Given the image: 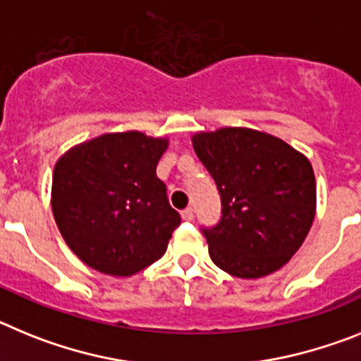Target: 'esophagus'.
Instances as JSON below:
<instances>
[{
    "label": "esophagus",
    "mask_w": 361,
    "mask_h": 361,
    "mask_svg": "<svg viewBox=\"0 0 361 361\" xmlns=\"http://www.w3.org/2000/svg\"><path fill=\"white\" fill-rule=\"evenodd\" d=\"M181 218H183L185 221H190V219L194 218V211H192V209H190V207H187V209H185V211L181 212Z\"/></svg>",
    "instance_id": "obj_1"
}]
</instances>
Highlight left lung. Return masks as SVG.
<instances>
[{
	"label": "left lung",
	"mask_w": 361,
	"mask_h": 361,
	"mask_svg": "<svg viewBox=\"0 0 361 361\" xmlns=\"http://www.w3.org/2000/svg\"><path fill=\"white\" fill-rule=\"evenodd\" d=\"M192 147L221 194L219 224L203 228L214 265L243 280L283 267L314 221L309 158L280 137L247 127L196 133Z\"/></svg>",
	"instance_id": "1"
}]
</instances>
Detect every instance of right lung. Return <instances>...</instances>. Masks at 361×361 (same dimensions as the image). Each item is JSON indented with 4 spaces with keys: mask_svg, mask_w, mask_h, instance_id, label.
<instances>
[{
    "mask_svg": "<svg viewBox=\"0 0 361 361\" xmlns=\"http://www.w3.org/2000/svg\"><path fill=\"white\" fill-rule=\"evenodd\" d=\"M169 137L109 133L56 161L50 205L65 243L94 271L133 276L161 258L180 225L156 165Z\"/></svg>",
    "mask_w": 361,
    "mask_h": 361,
    "instance_id": "obj_1",
    "label": "right lung"
}]
</instances>
